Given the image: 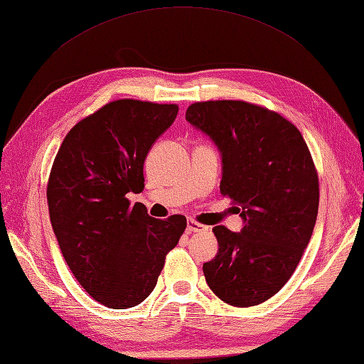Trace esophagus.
Listing matches in <instances>:
<instances>
[{
  "mask_svg": "<svg viewBox=\"0 0 364 364\" xmlns=\"http://www.w3.org/2000/svg\"><path fill=\"white\" fill-rule=\"evenodd\" d=\"M187 231L188 232H205V231H209V228L190 218L188 223H187Z\"/></svg>",
  "mask_w": 364,
  "mask_h": 364,
  "instance_id": "esophagus-1",
  "label": "esophagus"
}]
</instances>
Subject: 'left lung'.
I'll list each match as a JSON object with an SVG mask.
<instances>
[{"label": "left lung", "instance_id": "8db88e82", "mask_svg": "<svg viewBox=\"0 0 364 364\" xmlns=\"http://www.w3.org/2000/svg\"><path fill=\"white\" fill-rule=\"evenodd\" d=\"M187 121L223 161L220 193L240 205L242 232L215 226L218 253L203 265L212 292L248 308L281 291L308 247L318 210V176L301 133L286 117L243 100L195 102Z\"/></svg>", "mask_w": 364, "mask_h": 364}]
</instances>
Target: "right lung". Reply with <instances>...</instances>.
I'll use <instances>...</instances> for the list:
<instances>
[{
    "label": "right lung",
    "instance_id": "obj_1",
    "mask_svg": "<svg viewBox=\"0 0 364 364\" xmlns=\"http://www.w3.org/2000/svg\"><path fill=\"white\" fill-rule=\"evenodd\" d=\"M179 107L113 100L73 125L47 183L50 221L73 277L113 309L139 305L154 291L187 228L183 215L157 220L129 193L144 190L146 155Z\"/></svg>",
    "mask_w": 364,
    "mask_h": 364
}]
</instances>
